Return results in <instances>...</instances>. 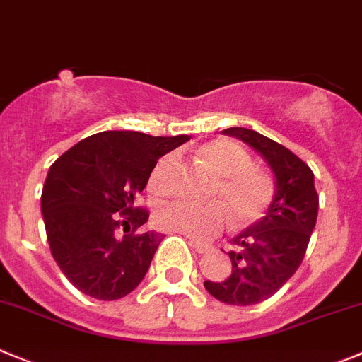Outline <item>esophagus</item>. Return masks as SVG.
Masks as SVG:
<instances>
[{"label":"esophagus","instance_id":"esophagus-1","mask_svg":"<svg viewBox=\"0 0 362 362\" xmlns=\"http://www.w3.org/2000/svg\"><path fill=\"white\" fill-rule=\"evenodd\" d=\"M189 245H191L192 248L197 250L198 253H207V252H211V250H212L211 245H205V243L194 241V239H191V241H189Z\"/></svg>","mask_w":362,"mask_h":362}]
</instances>
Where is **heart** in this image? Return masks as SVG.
Instances as JSON below:
<instances>
[{"label": "heart", "instance_id": "b5f03b06", "mask_svg": "<svg viewBox=\"0 0 362 362\" xmlns=\"http://www.w3.org/2000/svg\"><path fill=\"white\" fill-rule=\"evenodd\" d=\"M198 158L214 175L211 204L175 202L155 212L157 227L168 232L205 241L225 228L230 216L234 227L245 228L257 223L268 212L275 198V184L266 171L253 168L252 157L239 144L228 139H216L198 148ZM173 157L165 155L151 171L150 187L158 194L168 191V173Z\"/></svg>", "mask_w": 362, "mask_h": 362}]
</instances>
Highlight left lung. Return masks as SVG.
Returning a JSON list of instances; mask_svg holds the SVG:
<instances>
[{"mask_svg": "<svg viewBox=\"0 0 362 362\" xmlns=\"http://www.w3.org/2000/svg\"><path fill=\"white\" fill-rule=\"evenodd\" d=\"M223 134L264 158L275 177V198L264 218L232 239L230 275L204 286L223 303L255 305L275 295L302 264L318 218V192L309 165L286 146L248 128L232 127Z\"/></svg>", "mask_w": 362, "mask_h": 362, "instance_id": "left-lung-1", "label": "left lung"}]
</instances>
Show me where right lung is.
Instances as JSON below:
<instances>
[{
    "instance_id": "1",
    "label": "right lung",
    "mask_w": 362,
    "mask_h": 362,
    "mask_svg": "<svg viewBox=\"0 0 362 362\" xmlns=\"http://www.w3.org/2000/svg\"><path fill=\"white\" fill-rule=\"evenodd\" d=\"M189 139L107 130L86 137L53 162L40 212L53 259L83 295L123 298L144 279L162 234H134L150 218L148 211L134 207V198L146 187L158 158ZM121 226L123 238L117 235Z\"/></svg>"
}]
</instances>
